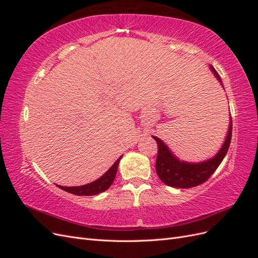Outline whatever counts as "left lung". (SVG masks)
Here are the masks:
<instances>
[{"label":"left lung","mask_w":258,"mask_h":258,"mask_svg":"<svg viewBox=\"0 0 258 258\" xmlns=\"http://www.w3.org/2000/svg\"><path fill=\"white\" fill-rule=\"evenodd\" d=\"M211 70H212V72L217 77V80L222 82L215 69L211 67ZM231 132L232 120L230 117L228 134L221 151L212 159L200 163L179 161L169 151L167 145L160 139L153 137L158 144V155L157 159H156V172H157L159 178L168 186L176 187V188H190V187L205 183L215 172V170L223 161L225 155L227 154L231 141Z\"/></svg>","instance_id":"1"}]
</instances>
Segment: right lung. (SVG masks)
<instances>
[{"label":"right lung","mask_w":258,"mask_h":258,"mask_svg":"<svg viewBox=\"0 0 258 258\" xmlns=\"http://www.w3.org/2000/svg\"><path fill=\"white\" fill-rule=\"evenodd\" d=\"M122 157V156H121ZM119 157L115 161L114 165L107 170V172L98 178L97 181L89 183L87 185H83V186H76V187H64V186H60L57 185L59 188L63 189L68 192H71L73 195H76V196H93V195H98L100 192H103L106 189H108V187L112 185L114 182V178L116 176L117 172V168H118V163L119 160L121 159Z\"/></svg>","instance_id":"add662e5"}]
</instances>
